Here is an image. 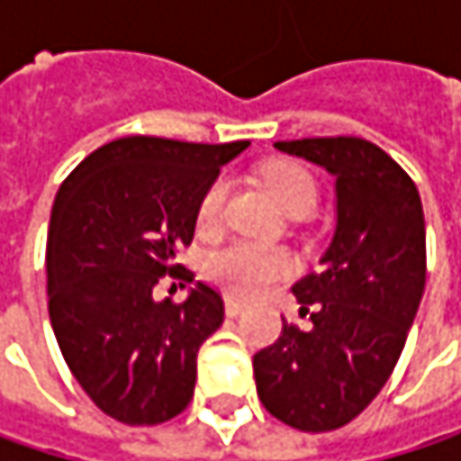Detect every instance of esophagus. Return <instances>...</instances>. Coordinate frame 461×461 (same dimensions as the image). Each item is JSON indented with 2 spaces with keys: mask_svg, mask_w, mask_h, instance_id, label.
<instances>
[{
  "mask_svg": "<svg viewBox=\"0 0 461 461\" xmlns=\"http://www.w3.org/2000/svg\"><path fill=\"white\" fill-rule=\"evenodd\" d=\"M224 310H227V315H230V318H240V315L248 310V304H245L242 299L227 296V299H224Z\"/></svg>",
  "mask_w": 461,
  "mask_h": 461,
  "instance_id": "obj_1",
  "label": "esophagus"
}]
</instances>
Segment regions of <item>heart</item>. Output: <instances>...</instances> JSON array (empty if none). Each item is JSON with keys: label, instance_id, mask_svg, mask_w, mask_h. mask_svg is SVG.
Instances as JSON below:
<instances>
[{"label": "heart", "instance_id": "heart-1", "mask_svg": "<svg viewBox=\"0 0 461 461\" xmlns=\"http://www.w3.org/2000/svg\"><path fill=\"white\" fill-rule=\"evenodd\" d=\"M264 184L275 194L291 216H307L318 205V184L315 178L294 165V162H275L264 170ZM230 181L221 176L216 178L200 197L197 205V227L203 231H213L227 208ZM296 269V258L283 245L256 242V240H231L230 245L219 248L208 258V277L237 296H256L264 294L277 280L288 277Z\"/></svg>", "mask_w": 461, "mask_h": 461}]
</instances>
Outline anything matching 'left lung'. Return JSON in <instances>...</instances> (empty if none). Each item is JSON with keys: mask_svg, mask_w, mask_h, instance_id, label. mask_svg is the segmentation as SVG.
Returning a JSON list of instances; mask_svg holds the SVG:
<instances>
[{"mask_svg": "<svg viewBox=\"0 0 461 461\" xmlns=\"http://www.w3.org/2000/svg\"><path fill=\"white\" fill-rule=\"evenodd\" d=\"M275 149L336 178V227L321 269L291 288L312 328L285 322L253 355V376L275 419L328 432L379 395L406 347L427 277L424 213L409 173L371 140H277Z\"/></svg>", "mask_w": 461, "mask_h": 461, "instance_id": "obj_1", "label": "left lung"}]
</instances>
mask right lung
<instances>
[{"instance_id":"right-lung-1","label":"right lung","mask_w":461,"mask_h":461,"mask_svg":"<svg viewBox=\"0 0 461 461\" xmlns=\"http://www.w3.org/2000/svg\"><path fill=\"white\" fill-rule=\"evenodd\" d=\"M248 140L131 136L95 149L60 184L47 231L50 322L79 387L112 419L159 424L194 395L197 352L224 322L221 296L194 283L157 302L189 245L203 192Z\"/></svg>"}]
</instances>
